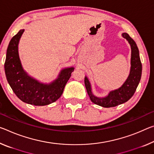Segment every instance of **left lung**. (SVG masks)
Wrapping results in <instances>:
<instances>
[{"mask_svg":"<svg viewBox=\"0 0 154 154\" xmlns=\"http://www.w3.org/2000/svg\"><path fill=\"white\" fill-rule=\"evenodd\" d=\"M123 37L128 41L131 45V69L130 75L125 82L119 89L109 92L104 98H99L93 95L91 91V86L87 77H85V86L92 103L102 106L103 108H111L128 101L135 92L140 82L142 75V64H141L139 51L136 42L128 33L122 34Z\"/></svg>","mask_w":154,"mask_h":154,"instance_id":"1","label":"left lung"}]
</instances>
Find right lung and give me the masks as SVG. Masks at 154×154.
<instances>
[{"label": "right lung", "mask_w": 154, "mask_h": 154, "mask_svg": "<svg viewBox=\"0 0 154 154\" xmlns=\"http://www.w3.org/2000/svg\"><path fill=\"white\" fill-rule=\"evenodd\" d=\"M24 29L11 38L7 47L5 72L9 86L17 97L24 103L34 106H46L60 98L71 76L74 68L62 70L59 77L49 84H44L29 77L22 67L18 45Z\"/></svg>", "instance_id": "right-lung-1"}]
</instances>
